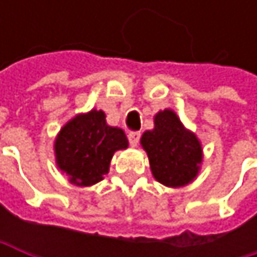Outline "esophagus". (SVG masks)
Listing matches in <instances>:
<instances>
[{
	"instance_id": "obj_1",
	"label": "esophagus",
	"mask_w": 257,
	"mask_h": 257,
	"mask_svg": "<svg viewBox=\"0 0 257 257\" xmlns=\"http://www.w3.org/2000/svg\"><path fill=\"white\" fill-rule=\"evenodd\" d=\"M128 138H129V144L132 146V147H137V144H138V141H140V132H129L128 134Z\"/></svg>"
}]
</instances>
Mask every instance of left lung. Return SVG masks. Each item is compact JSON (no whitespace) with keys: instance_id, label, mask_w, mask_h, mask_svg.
I'll list each match as a JSON object with an SVG mask.
<instances>
[{"instance_id":"left-lung-1","label":"left lung","mask_w":257,"mask_h":257,"mask_svg":"<svg viewBox=\"0 0 257 257\" xmlns=\"http://www.w3.org/2000/svg\"><path fill=\"white\" fill-rule=\"evenodd\" d=\"M155 128L141 135V147L156 181L167 187H183L198 177L204 153L199 138L187 129L174 110L155 114Z\"/></svg>"}]
</instances>
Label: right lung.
Returning a JSON list of instances; mask_svg holds the SVG:
<instances>
[{
  "instance_id": "right-lung-1",
  "label": "right lung",
  "mask_w": 257,
  "mask_h": 257,
  "mask_svg": "<svg viewBox=\"0 0 257 257\" xmlns=\"http://www.w3.org/2000/svg\"><path fill=\"white\" fill-rule=\"evenodd\" d=\"M123 129L110 126L102 110L76 114L58 132L53 144L56 167L68 181L87 187L104 180L117 150L128 149Z\"/></svg>"
}]
</instances>
